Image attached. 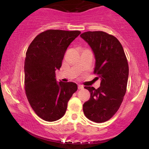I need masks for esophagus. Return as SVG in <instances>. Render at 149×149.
I'll return each instance as SVG.
<instances>
[{
    "label": "esophagus",
    "mask_w": 149,
    "mask_h": 149,
    "mask_svg": "<svg viewBox=\"0 0 149 149\" xmlns=\"http://www.w3.org/2000/svg\"><path fill=\"white\" fill-rule=\"evenodd\" d=\"M83 88H84V87H83V85H78V89H83Z\"/></svg>",
    "instance_id": "34e87169"
}]
</instances>
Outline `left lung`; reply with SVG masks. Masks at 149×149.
I'll return each mask as SVG.
<instances>
[{
	"instance_id": "1",
	"label": "left lung",
	"mask_w": 149,
	"mask_h": 149,
	"mask_svg": "<svg viewBox=\"0 0 149 149\" xmlns=\"http://www.w3.org/2000/svg\"><path fill=\"white\" fill-rule=\"evenodd\" d=\"M80 36L93 51L94 73L101 80L97 89L85 87L90 92V98L83 104V113L91 121L102 123L117 113L123 102L129 75L127 60L121 44L114 36L89 31Z\"/></svg>"
}]
</instances>
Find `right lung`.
Segmentation results:
<instances>
[{
	"label": "right lung",
	"instance_id": "obj_1",
	"mask_svg": "<svg viewBox=\"0 0 149 149\" xmlns=\"http://www.w3.org/2000/svg\"><path fill=\"white\" fill-rule=\"evenodd\" d=\"M81 34L79 30H48L34 38L24 62V85L30 106L38 117L55 121L64 115L68 102L77 90L73 82H57L56 70L62 66L64 54Z\"/></svg>",
	"mask_w": 149,
	"mask_h": 149
}]
</instances>
